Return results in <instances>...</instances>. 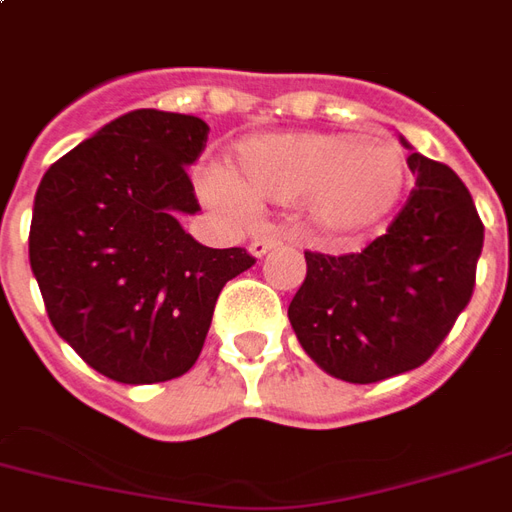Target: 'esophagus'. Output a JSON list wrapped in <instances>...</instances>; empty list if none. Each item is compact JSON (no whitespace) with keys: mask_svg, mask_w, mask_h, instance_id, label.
Listing matches in <instances>:
<instances>
[{"mask_svg":"<svg viewBox=\"0 0 512 512\" xmlns=\"http://www.w3.org/2000/svg\"><path fill=\"white\" fill-rule=\"evenodd\" d=\"M282 244V238L276 236H260L255 238L252 244H249V255L252 257H266L271 249H276V246Z\"/></svg>","mask_w":512,"mask_h":512,"instance_id":"esophagus-1","label":"esophagus"}]
</instances>
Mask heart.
<instances>
[{
    "instance_id": "obj_1",
    "label": "heart",
    "mask_w": 512,
    "mask_h": 512,
    "mask_svg": "<svg viewBox=\"0 0 512 512\" xmlns=\"http://www.w3.org/2000/svg\"><path fill=\"white\" fill-rule=\"evenodd\" d=\"M410 168L399 146L350 132L293 130L244 138L230 170H211L200 189L217 206L298 203L314 227L355 236L382 225L399 208Z\"/></svg>"
}]
</instances>
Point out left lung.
Wrapping results in <instances>:
<instances>
[{
  "label": "left lung",
  "mask_w": 512,
  "mask_h": 512,
  "mask_svg": "<svg viewBox=\"0 0 512 512\" xmlns=\"http://www.w3.org/2000/svg\"><path fill=\"white\" fill-rule=\"evenodd\" d=\"M407 165L418 181L388 233L355 255L306 252L287 309L306 355L336 380L366 385L418 369L472 298L483 249L472 195L442 162L412 151Z\"/></svg>",
  "instance_id": "1"
}]
</instances>
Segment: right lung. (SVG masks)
<instances>
[{"label": "right lung", "instance_id": "right-lung-1", "mask_svg": "<svg viewBox=\"0 0 512 512\" xmlns=\"http://www.w3.org/2000/svg\"><path fill=\"white\" fill-rule=\"evenodd\" d=\"M206 135L198 116L138 108L56 160L34 195L29 266L51 325L124 385L187 374L222 287L255 266L181 227L198 211L187 168Z\"/></svg>", "mask_w": 512, "mask_h": 512}]
</instances>
